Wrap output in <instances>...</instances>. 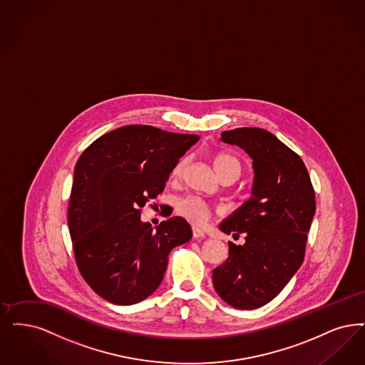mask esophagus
Wrapping results in <instances>:
<instances>
[{
  "mask_svg": "<svg viewBox=\"0 0 365 365\" xmlns=\"http://www.w3.org/2000/svg\"><path fill=\"white\" fill-rule=\"evenodd\" d=\"M205 232L201 230V228H198V227H192V237H195V239H198V237H204Z\"/></svg>",
  "mask_w": 365,
  "mask_h": 365,
  "instance_id": "1",
  "label": "esophagus"
}]
</instances>
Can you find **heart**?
Listing matches in <instances>:
<instances>
[{
	"mask_svg": "<svg viewBox=\"0 0 365 365\" xmlns=\"http://www.w3.org/2000/svg\"><path fill=\"white\" fill-rule=\"evenodd\" d=\"M186 165H187L186 158H182L180 160H178L173 168V173H171L173 178L178 179L183 175ZM213 165H215L217 174L222 178V180L228 179V178L236 180L243 170V165L240 160L232 153H228V152H220L217 155H215ZM176 209L180 216H183L185 219L189 220L190 222L197 224V225L205 224L207 220L210 219V216L213 213V209L210 207V205L205 202L204 200H201L200 197H186V198L180 200L178 202Z\"/></svg>",
	"mask_w": 365,
	"mask_h": 365,
	"instance_id": "heart-1",
	"label": "heart"
}]
</instances>
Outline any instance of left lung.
<instances>
[{
    "label": "left lung",
    "mask_w": 365,
    "mask_h": 365,
    "mask_svg": "<svg viewBox=\"0 0 365 365\" xmlns=\"http://www.w3.org/2000/svg\"><path fill=\"white\" fill-rule=\"evenodd\" d=\"M221 141L240 146L252 159L251 198L220 224L228 242L227 261L213 270L220 297L239 309L272 302L304 259L307 232L315 215V191L300 156L259 128L222 131Z\"/></svg>",
    "instance_id": "8db88e82"
}]
</instances>
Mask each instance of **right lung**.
Listing matches in <instances>:
<instances>
[{
	"label": "right lung",
	"mask_w": 365,
	"mask_h": 365,
	"mask_svg": "<svg viewBox=\"0 0 365 365\" xmlns=\"http://www.w3.org/2000/svg\"><path fill=\"white\" fill-rule=\"evenodd\" d=\"M197 134L129 125L95 140L74 167L68 225L77 267L104 300L130 306L160 285L173 248L187 243L183 217L141 221V207L163 192Z\"/></svg>",
	"instance_id": "add662e5"
}]
</instances>
